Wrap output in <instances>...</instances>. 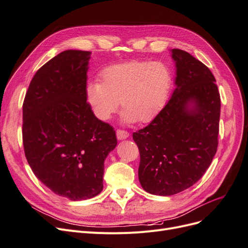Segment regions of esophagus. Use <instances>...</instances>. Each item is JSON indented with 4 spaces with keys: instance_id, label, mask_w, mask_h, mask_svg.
<instances>
[{
    "instance_id": "1",
    "label": "esophagus",
    "mask_w": 248,
    "mask_h": 248,
    "mask_svg": "<svg viewBox=\"0 0 248 248\" xmlns=\"http://www.w3.org/2000/svg\"><path fill=\"white\" fill-rule=\"evenodd\" d=\"M116 134H117V139H118L119 140H126L127 138L129 137V133H128V132L125 131V130H121V129H118L117 132H116Z\"/></svg>"
}]
</instances>
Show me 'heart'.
<instances>
[{"label": "heart", "instance_id": "b5f03b06", "mask_svg": "<svg viewBox=\"0 0 248 248\" xmlns=\"http://www.w3.org/2000/svg\"><path fill=\"white\" fill-rule=\"evenodd\" d=\"M172 77L162 62L129 61L107 67L100 82L87 88V100L100 121H108L120 107L125 121L150 123L169 100Z\"/></svg>", "mask_w": 248, "mask_h": 248}]
</instances>
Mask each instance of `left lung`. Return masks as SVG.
Wrapping results in <instances>:
<instances>
[{
	"label": "left lung",
	"instance_id": "left-lung-1",
	"mask_svg": "<svg viewBox=\"0 0 248 248\" xmlns=\"http://www.w3.org/2000/svg\"><path fill=\"white\" fill-rule=\"evenodd\" d=\"M170 52L176 65L174 93L160 114L132 136L140 156L141 187L163 197L189 188L205 174L218 145L220 117L212 72L188 52Z\"/></svg>",
	"mask_w": 248,
	"mask_h": 248
}]
</instances>
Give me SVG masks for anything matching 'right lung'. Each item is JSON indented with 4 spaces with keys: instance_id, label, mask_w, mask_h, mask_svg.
<instances>
[{
    "instance_id": "add662e5",
    "label": "right lung",
    "mask_w": 248,
    "mask_h": 248,
    "mask_svg": "<svg viewBox=\"0 0 248 248\" xmlns=\"http://www.w3.org/2000/svg\"><path fill=\"white\" fill-rule=\"evenodd\" d=\"M91 52L65 50L36 72L22 106V141L35 176L60 197L88 200L103 188L114 128L87 103Z\"/></svg>"
}]
</instances>
